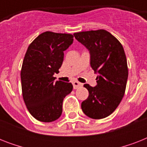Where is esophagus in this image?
<instances>
[{
	"label": "esophagus",
	"mask_w": 147,
	"mask_h": 147,
	"mask_svg": "<svg viewBox=\"0 0 147 147\" xmlns=\"http://www.w3.org/2000/svg\"><path fill=\"white\" fill-rule=\"evenodd\" d=\"M72 85H73L74 89H77V88H78L82 87V84L80 82H77V81L73 82H72Z\"/></svg>",
	"instance_id": "1"
}]
</instances>
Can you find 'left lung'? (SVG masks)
I'll return each instance as SVG.
<instances>
[{
    "mask_svg": "<svg viewBox=\"0 0 147 147\" xmlns=\"http://www.w3.org/2000/svg\"><path fill=\"white\" fill-rule=\"evenodd\" d=\"M74 36L89 51L91 67L98 74L96 86L84 85L89 95L82 103V111L92 119L105 118L115 111L125 92L128 69L123 48L105 30L79 32Z\"/></svg>",
    "mask_w": 147,
    "mask_h": 147,
    "instance_id": "left-lung-1",
    "label": "left lung"
}]
</instances>
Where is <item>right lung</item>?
Masks as SVG:
<instances>
[{
  "instance_id": "obj_1",
  "label": "right lung",
  "mask_w": 147,
  "mask_h": 147,
  "mask_svg": "<svg viewBox=\"0 0 147 147\" xmlns=\"http://www.w3.org/2000/svg\"><path fill=\"white\" fill-rule=\"evenodd\" d=\"M73 36L44 32L31 44L22 65L23 98L29 112L36 120L53 122L59 118L65 97L71 93V83L55 82L64 59V51L73 42Z\"/></svg>"
}]
</instances>
